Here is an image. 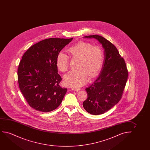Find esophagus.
Masks as SVG:
<instances>
[{
    "label": "esophagus",
    "mask_w": 150,
    "mask_h": 150,
    "mask_svg": "<svg viewBox=\"0 0 150 150\" xmlns=\"http://www.w3.org/2000/svg\"><path fill=\"white\" fill-rule=\"evenodd\" d=\"M72 90L74 91H79L80 90V88H76V87H73L72 88Z\"/></svg>",
    "instance_id": "1"
}]
</instances>
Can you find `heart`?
I'll list each match as a JSON object with an SVG mask.
<instances>
[{
    "mask_svg": "<svg viewBox=\"0 0 150 150\" xmlns=\"http://www.w3.org/2000/svg\"><path fill=\"white\" fill-rule=\"evenodd\" d=\"M73 58L79 59L77 71H72L64 76V83L72 87H79L88 81L90 76L94 77L98 73L104 60L103 49L98 45L80 41L68 50ZM56 66L60 72L68 71L69 57L64 52H60L56 57Z\"/></svg>",
    "mask_w": 150,
    "mask_h": 150,
    "instance_id": "b5f03b06",
    "label": "heart"
}]
</instances>
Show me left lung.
Returning a JSON list of instances; mask_svg holds the SVG:
<instances>
[{
    "label": "left lung",
    "instance_id": "1",
    "mask_svg": "<svg viewBox=\"0 0 150 150\" xmlns=\"http://www.w3.org/2000/svg\"><path fill=\"white\" fill-rule=\"evenodd\" d=\"M102 45L105 59L103 68L94 82L86 88L88 98L83 103L86 112L99 115L109 111L121 99L128 77L125 60L115 45L103 36L89 35Z\"/></svg>",
    "mask_w": 150,
    "mask_h": 150
}]
</instances>
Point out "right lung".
<instances>
[{
    "instance_id": "obj_1",
    "label": "right lung",
    "mask_w": 150,
    "mask_h": 150,
    "mask_svg": "<svg viewBox=\"0 0 150 150\" xmlns=\"http://www.w3.org/2000/svg\"><path fill=\"white\" fill-rule=\"evenodd\" d=\"M72 39H44L23 56L17 72L19 86L30 106L36 110L49 112L62 103L67 88L59 85L62 79L57 73L56 57Z\"/></svg>"
}]
</instances>
